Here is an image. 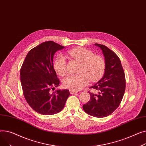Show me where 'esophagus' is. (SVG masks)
<instances>
[{"label":"esophagus","instance_id":"1","mask_svg":"<svg viewBox=\"0 0 146 146\" xmlns=\"http://www.w3.org/2000/svg\"><path fill=\"white\" fill-rule=\"evenodd\" d=\"M70 92L71 94H76L77 92V91H73V90H70Z\"/></svg>","mask_w":146,"mask_h":146}]
</instances>
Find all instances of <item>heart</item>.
Instances as JSON below:
<instances>
[{
	"mask_svg": "<svg viewBox=\"0 0 146 146\" xmlns=\"http://www.w3.org/2000/svg\"><path fill=\"white\" fill-rule=\"evenodd\" d=\"M67 54L77 59L82 64L79 75H70L63 80V85L70 90L78 91L87 85L90 80L95 81L103 74L105 70L104 59L98 55H94L91 50L83 47H77L67 51ZM56 72L61 76L66 74V62L65 56L59 55L54 62Z\"/></svg>",
	"mask_w": 146,
	"mask_h": 146,
	"instance_id": "heart-1",
	"label": "heart"
}]
</instances>
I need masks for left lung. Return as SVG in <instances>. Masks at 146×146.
<instances>
[{"instance_id": "obj_1", "label": "left lung", "mask_w": 146, "mask_h": 146, "mask_svg": "<svg viewBox=\"0 0 146 146\" xmlns=\"http://www.w3.org/2000/svg\"><path fill=\"white\" fill-rule=\"evenodd\" d=\"M102 50L105 59V71L102 78L91 88L98 93L89 92L90 100L83 105L84 111L97 118L110 115L118 108L125 89V75L120 59L106 46L95 44Z\"/></svg>"}]
</instances>
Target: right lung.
<instances>
[{"mask_svg":"<svg viewBox=\"0 0 146 146\" xmlns=\"http://www.w3.org/2000/svg\"><path fill=\"white\" fill-rule=\"evenodd\" d=\"M64 48L65 46L53 41L43 42L29 51L21 67L20 76L24 97L31 107L39 114L59 113L70 95L68 90L50 92L52 87H58L60 82L53 66L54 55Z\"/></svg>","mask_w":146,"mask_h":146,"instance_id":"obj_1","label":"right lung"}]
</instances>
